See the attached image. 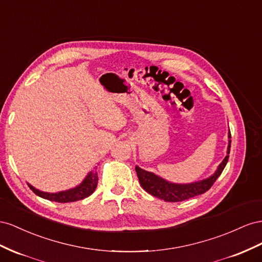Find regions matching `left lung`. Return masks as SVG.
<instances>
[{"label": "left lung", "mask_w": 262, "mask_h": 262, "mask_svg": "<svg viewBox=\"0 0 262 262\" xmlns=\"http://www.w3.org/2000/svg\"><path fill=\"white\" fill-rule=\"evenodd\" d=\"M230 130L228 132V147H227V156L224 158L222 163L219 166L217 170L215 173L210 178H206L204 180L188 183V184H178V183H171L168 182L164 179L160 178L152 172H148V171L139 168L136 166V172L139 183L146 192L151 194L152 196L161 199L166 202H181L184 200H188L194 198L200 194H203L206 191L211 189V186L214 182L217 180V178L222 174L224 168L226 167V163L228 161V157L230 152Z\"/></svg>", "instance_id": "left-lung-1"}]
</instances>
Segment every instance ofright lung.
<instances>
[{"instance_id": "obj_1", "label": "right lung", "mask_w": 262, "mask_h": 262, "mask_svg": "<svg viewBox=\"0 0 262 262\" xmlns=\"http://www.w3.org/2000/svg\"><path fill=\"white\" fill-rule=\"evenodd\" d=\"M98 181H99V177L96 170L90 171L85 179L82 181L81 184L78 186L70 190L67 191H61V192H57V193H47V192H42L35 189L33 185L28 183L29 189H31L36 195H38L42 199H46L52 202H58V203H69V202H76L79 200H83L88 196L91 195V194L95 191L96 186H98Z\"/></svg>"}]
</instances>
